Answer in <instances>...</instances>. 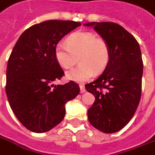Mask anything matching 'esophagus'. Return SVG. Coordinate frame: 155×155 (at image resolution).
Returning <instances> with one entry per match:
<instances>
[{"label": "esophagus", "mask_w": 155, "mask_h": 155, "mask_svg": "<svg viewBox=\"0 0 155 155\" xmlns=\"http://www.w3.org/2000/svg\"><path fill=\"white\" fill-rule=\"evenodd\" d=\"M80 93H84V92L86 91L85 87H84V86L83 85V84H80Z\"/></svg>", "instance_id": "esophagus-1"}]
</instances>
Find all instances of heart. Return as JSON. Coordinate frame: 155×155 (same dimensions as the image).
I'll return each mask as SVG.
<instances>
[{"label": "heart", "instance_id": "b5f03b06", "mask_svg": "<svg viewBox=\"0 0 155 155\" xmlns=\"http://www.w3.org/2000/svg\"><path fill=\"white\" fill-rule=\"evenodd\" d=\"M110 56L107 41L91 31L74 32L66 38V44L59 42L55 48L56 61L64 69L73 67L80 58V65L66 74L68 80L77 83L89 80L94 70L102 71L107 65Z\"/></svg>", "mask_w": 155, "mask_h": 155}]
</instances>
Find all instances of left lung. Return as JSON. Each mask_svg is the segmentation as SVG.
<instances>
[{"label":"left lung","mask_w":155,"mask_h":155,"mask_svg":"<svg viewBox=\"0 0 155 155\" xmlns=\"http://www.w3.org/2000/svg\"><path fill=\"white\" fill-rule=\"evenodd\" d=\"M107 41L110 56L103 73L86 90L95 101L87 111L92 126L105 133L124 128L136 111L142 91L143 60L138 41L128 31L111 22L87 23Z\"/></svg>","instance_id":"1"}]
</instances>
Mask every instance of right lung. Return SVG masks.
Wrapping results in <instances>:
<instances>
[{"label":"right lung","instance_id":"obj_1","mask_svg":"<svg viewBox=\"0 0 155 155\" xmlns=\"http://www.w3.org/2000/svg\"><path fill=\"white\" fill-rule=\"evenodd\" d=\"M81 23L47 20L26 30L9 57L6 71V94L19 122L33 132L54 128L65 115V104L80 93L75 82L55 85L64 75L56 61L59 41Z\"/></svg>","mask_w":155,"mask_h":155}]
</instances>
